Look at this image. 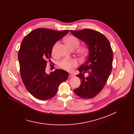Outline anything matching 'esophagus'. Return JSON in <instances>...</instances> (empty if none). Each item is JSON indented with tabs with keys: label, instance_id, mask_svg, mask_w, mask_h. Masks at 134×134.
<instances>
[{
	"label": "esophagus",
	"instance_id": "1",
	"mask_svg": "<svg viewBox=\"0 0 134 134\" xmlns=\"http://www.w3.org/2000/svg\"><path fill=\"white\" fill-rule=\"evenodd\" d=\"M68 76H69V77H74V75L72 74H71V73H69Z\"/></svg>",
	"mask_w": 134,
	"mask_h": 134
}]
</instances>
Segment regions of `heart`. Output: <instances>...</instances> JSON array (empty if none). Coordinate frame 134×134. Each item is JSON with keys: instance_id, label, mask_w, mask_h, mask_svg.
Returning a JSON list of instances; mask_svg holds the SVG:
<instances>
[{"instance_id": "1", "label": "heart", "mask_w": 134, "mask_h": 134, "mask_svg": "<svg viewBox=\"0 0 134 134\" xmlns=\"http://www.w3.org/2000/svg\"><path fill=\"white\" fill-rule=\"evenodd\" d=\"M65 42L69 49L71 50H74L77 49L79 45L80 44V41L77 37L74 35H69L66 37L65 39ZM58 43H56L52 50V54H54L55 48ZM88 52V48L87 46H82L80 48L77 50V53L81 57H84ZM59 66L67 71H71L73 70L74 68L76 67L78 65L77 61L75 59H63L60 61L58 64Z\"/></svg>"}]
</instances>
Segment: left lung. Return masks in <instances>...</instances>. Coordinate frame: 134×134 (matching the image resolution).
Listing matches in <instances>:
<instances>
[{
  "mask_svg": "<svg viewBox=\"0 0 134 134\" xmlns=\"http://www.w3.org/2000/svg\"><path fill=\"white\" fill-rule=\"evenodd\" d=\"M71 34L83 41L88 48L86 62L77 75L81 85L74 93L84 99H91L98 94L105 86L112 68L113 52L107 38L102 33L91 29L71 30ZM88 74L87 77L84 74Z\"/></svg>",
  "mask_w": 134,
  "mask_h": 134,
  "instance_id": "1",
  "label": "left lung"
}]
</instances>
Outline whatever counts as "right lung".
Segmentation results:
<instances>
[{"label": "right lung", "instance_id": "1", "mask_svg": "<svg viewBox=\"0 0 134 134\" xmlns=\"http://www.w3.org/2000/svg\"><path fill=\"white\" fill-rule=\"evenodd\" d=\"M37 29L23 40L18 58L21 76L27 91L37 99L46 100L56 94L59 85L66 81L68 72L56 69L47 74L46 67L50 61L54 44L69 32Z\"/></svg>", "mask_w": 134, "mask_h": 134}]
</instances>
